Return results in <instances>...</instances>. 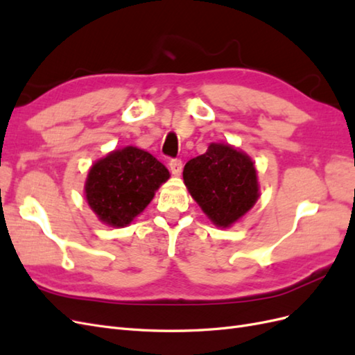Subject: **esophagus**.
<instances>
[{
    "mask_svg": "<svg viewBox=\"0 0 355 355\" xmlns=\"http://www.w3.org/2000/svg\"><path fill=\"white\" fill-rule=\"evenodd\" d=\"M168 167H170L171 173H173L175 176H179L182 173V167H184V164H182V159L173 158V159H170Z\"/></svg>",
    "mask_w": 355,
    "mask_h": 355,
    "instance_id": "34e87169",
    "label": "esophagus"
}]
</instances>
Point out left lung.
<instances>
[{
	"mask_svg": "<svg viewBox=\"0 0 355 355\" xmlns=\"http://www.w3.org/2000/svg\"><path fill=\"white\" fill-rule=\"evenodd\" d=\"M184 180L202 211L219 227H230L257 200L252 159L230 145L211 144L206 154L189 159Z\"/></svg>",
	"mask_w": 355,
	"mask_h": 355,
	"instance_id": "left-lung-1",
	"label": "left lung"
}]
</instances>
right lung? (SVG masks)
Returning <instances> with one entry per match:
<instances>
[{"mask_svg":"<svg viewBox=\"0 0 355 355\" xmlns=\"http://www.w3.org/2000/svg\"><path fill=\"white\" fill-rule=\"evenodd\" d=\"M168 176V170L155 157L127 146L92 167L85 182V197L102 222L125 227L151 202Z\"/></svg>","mask_w":355,"mask_h":355,"instance_id":"add662e5","label":"right lung"}]
</instances>
